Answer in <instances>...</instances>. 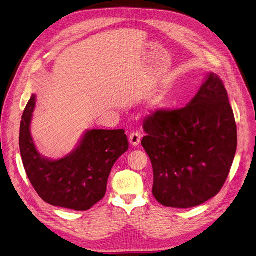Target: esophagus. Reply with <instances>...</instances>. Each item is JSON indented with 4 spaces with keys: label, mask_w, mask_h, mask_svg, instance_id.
<instances>
[{
    "label": "esophagus",
    "mask_w": 256,
    "mask_h": 256,
    "mask_svg": "<svg viewBox=\"0 0 256 256\" xmlns=\"http://www.w3.org/2000/svg\"><path fill=\"white\" fill-rule=\"evenodd\" d=\"M141 142V135L139 132H132L130 136V143L132 146H138Z\"/></svg>",
    "instance_id": "34e87169"
}]
</instances>
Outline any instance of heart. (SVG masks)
Masks as SVG:
<instances>
[{"instance_id": "b5f03b06", "label": "heart", "mask_w": 256, "mask_h": 256, "mask_svg": "<svg viewBox=\"0 0 256 256\" xmlns=\"http://www.w3.org/2000/svg\"><path fill=\"white\" fill-rule=\"evenodd\" d=\"M163 104V98H156L152 104H150V108L152 109H158L160 106Z\"/></svg>"}]
</instances>
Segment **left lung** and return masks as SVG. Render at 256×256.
<instances>
[{"label": "left lung", "mask_w": 256, "mask_h": 256, "mask_svg": "<svg viewBox=\"0 0 256 256\" xmlns=\"http://www.w3.org/2000/svg\"><path fill=\"white\" fill-rule=\"evenodd\" d=\"M142 146L154 169L152 194L160 204L189 208L216 196L230 174L238 136L222 80L208 74L182 109L158 110L143 124Z\"/></svg>", "instance_id": "1"}]
</instances>
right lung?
I'll return each mask as SVG.
<instances>
[{"instance_id":"add662e5","label":"right lung","mask_w":256,"mask_h":256,"mask_svg":"<svg viewBox=\"0 0 256 256\" xmlns=\"http://www.w3.org/2000/svg\"><path fill=\"white\" fill-rule=\"evenodd\" d=\"M35 104L33 94L20 121V150L26 176L48 204L74 210L91 208L104 198L113 165L128 150L124 130H87L72 152L52 160L38 152L31 136Z\"/></svg>"}]
</instances>
